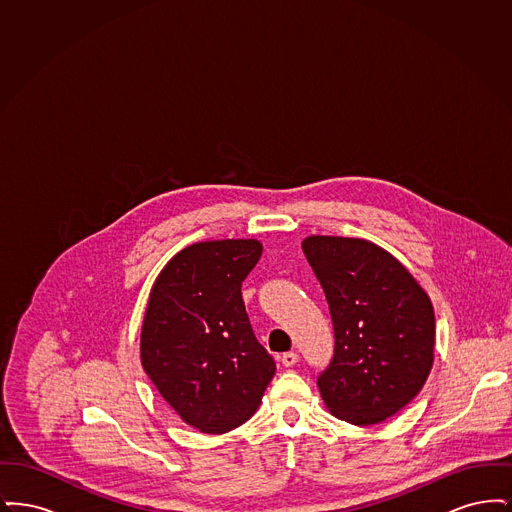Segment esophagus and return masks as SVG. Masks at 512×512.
Segmentation results:
<instances>
[{"instance_id": "1", "label": "esophagus", "mask_w": 512, "mask_h": 512, "mask_svg": "<svg viewBox=\"0 0 512 512\" xmlns=\"http://www.w3.org/2000/svg\"><path fill=\"white\" fill-rule=\"evenodd\" d=\"M297 359H299V355L295 351H288V353L282 355V365L293 366L297 363Z\"/></svg>"}]
</instances>
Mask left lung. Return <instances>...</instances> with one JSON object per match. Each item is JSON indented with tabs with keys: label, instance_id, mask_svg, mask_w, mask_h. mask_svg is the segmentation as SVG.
Masks as SVG:
<instances>
[{
	"label": "left lung",
	"instance_id": "left-lung-1",
	"mask_svg": "<svg viewBox=\"0 0 512 512\" xmlns=\"http://www.w3.org/2000/svg\"><path fill=\"white\" fill-rule=\"evenodd\" d=\"M301 247L334 326V355L317 378L320 395L341 420L378 424L411 403L430 374L432 303L411 272L378 245L311 236Z\"/></svg>",
	"mask_w": 512,
	"mask_h": 512
}]
</instances>
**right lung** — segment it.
Listing matches in <instances>:
<instances>
[{
	"mask_svg": "<svg viewBox=\"0 0 512 512\" xmlns=\"http://www.w3.org/2000/svg\"><path fill=\"white\" fill-rule=\"evenodd\" d=\"M261 253L257 240L190 245L149 293L142 365L172 409L203 434L242 426L276 370L242 299V282Z\"/></svg>",
	"mask_w": 512,
	"mask_h": 512,
	"instance_id": "add662e5",
	"label": "right lung"
}]
</instances>
